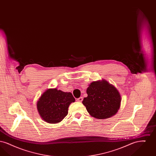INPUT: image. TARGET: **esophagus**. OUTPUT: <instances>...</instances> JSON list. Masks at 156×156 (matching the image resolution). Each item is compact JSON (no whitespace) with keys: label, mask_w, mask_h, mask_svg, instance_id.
I'll return each mask as SVG.
<instances>
[{"label":"esophagus","mask_w":156,"mask_h":156,"mask_svg":"<svg viewBox=\"0 0 156 156\" xmlns=\"http://www.w3.org/2000/svg\"><path fill=\"white\" fill-rule=\"evenodd\" d=\"M82 100H83L82 97H80V98L76 99V101H77V102H81L82 101Z\"/></svg>","instance_id":"obj_1"}]
</instances>
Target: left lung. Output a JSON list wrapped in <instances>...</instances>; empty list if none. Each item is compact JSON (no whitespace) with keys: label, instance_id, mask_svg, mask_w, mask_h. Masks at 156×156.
Wrapping results in <instances>:
<instances>
[{"label":"left lung","instance_id":"obj_1","mask_svg":"<svg viewBox=\"0 0 156 156\" xmlns=\"http://www.w3.org/2000/svg\"><path fill=\"white\" fill-rule=\"evenodd\" d=\"M87 93L88 97L84 98L82 104L90 116L97 119H106L118 111L121 102L119 91L105 80L90 83Z\"/></svg>","mask_w":156,"mask_h":156}]
</instances>
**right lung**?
Here are the masks:
<instances>
[{
    "mask_svg": "<svg viewBox=\"0 0 156 156\" xmlns=\"http://www.w3.org/2000/svg\"><path fill=\"white\" fill-rule=\"evenodd\" d=\"M75 101L71 92L57 88L47 89L37 101V111L45 122L57 123L67 116L69 105Z\"/></svg>",
    "mask_w": 156,
    "mask_h": 156,
    "instance_id": "obj_1",
    "label": "right lung"
}]
</instances>
